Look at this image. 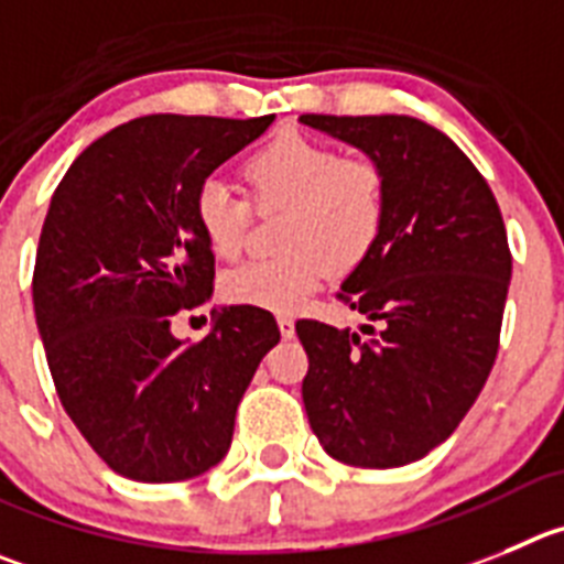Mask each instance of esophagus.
Returning a JSON list of instances; mask_svg holds the SVG:
<instances>
[{
	"instance_id": "1",
	"label": "esophagus",
	"mask_w": 564,
	"mask_h": 564,
	"mask_svg": "<svg viewBox=\"0 0 564 564\" xmlns=\"http://www.w3.org/2000/svg\"><path fill=\"white\" fill-rule=\"evenodd\" d=\"M278 328H281L283 339H292L294 336V319L289 314H278Z\"/></svg>"
}]
</instances>
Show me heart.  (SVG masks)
I'll list each match as a JSON object with an SVG mask.
<instances>
[{"mask_svg":"<svg viewBox=\"0 0 564 564\" xmlns=\"http://www.w3.org/2000/svg\"><path fill=\"white\" fill-rule=\"evenodd\" d=\"M258 208H283L281 256L234 267L223 297L239 306L292 314L336 272H350L376 250L387 225L389 183L378 161L339 155L303 133H281L258 147L241 166ZM194 219L217 258L239 256L250 205L225 183L208 181L194 197Z\"/></svg>","mask_w":564,"mask_h":564,"instance_id":"heart-1","label":"heart"}]
</instances>
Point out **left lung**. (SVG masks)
Instances as JSON below:
<instances>
[{
	"label": "left lung",
	"mask_w": 564,
	"mask_h": 564,
	"mask_svg": "<svg viewBox=\"0 0 564 564\" xmlns=\"http://www.w3.org/2000/svg\"><path fill=\"white\" fill-rule=\"evenodd\" d=\"M300 122L387 172V225L341 283L359 330L300 319L303 403L325 454L401 467L448 440L496 365L512 256L501 210L470 158L412 116Z\"/></svg>",
	"instance_id": "1"
}]
</instances>
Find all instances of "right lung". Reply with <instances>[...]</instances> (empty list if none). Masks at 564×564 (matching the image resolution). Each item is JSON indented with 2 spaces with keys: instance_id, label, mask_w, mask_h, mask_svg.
Listing matches in <instances>:
<instances>
[{
  "instance_id": "add662e5",
  "label": "right lung",
  "mask_w": 564,
  "mask_h": 564,
  "mask_svg": "<svg viewBox=\"0 0 564 564\" xmlns=\"http://www.w3.org/2000/svg\"><path fill=\"white\" fill-rule=\"evenodd\" d=\"M275 116L155 113L77 155L41 230L33 303L57 398L119 476L172 484L225 459L241 394L281 341L264 308H214L197 345L172 334L210 297L199 186Z\"/></svg>"
}]
</instances>
